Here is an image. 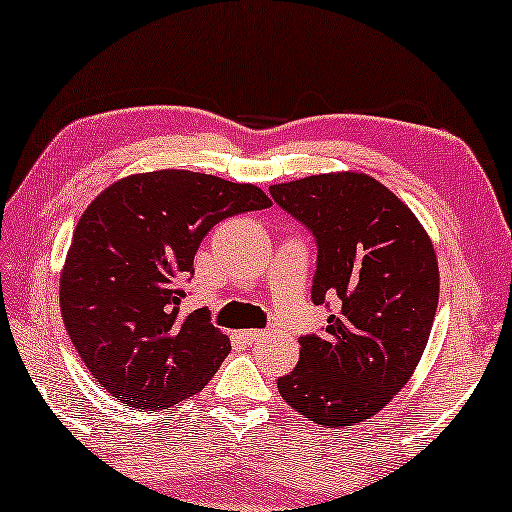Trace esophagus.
<instances>
[{
  "label": "esophagus",
  "instance_id": "1",
  "mask_svg": "<svg viewBox=\"0 0 512 512\" xmlns=\"http://www.w3.org/2000/svg\"><path fill=\"white\" fill-rule=\"evenodd\" d=\"M263 335H265V331H258V328H244V331H237V338H240L242 342H247V345L261 340Z\"/></svg>",
  "mask_w": 512,
  "mask_h": 512
}]
</instances>
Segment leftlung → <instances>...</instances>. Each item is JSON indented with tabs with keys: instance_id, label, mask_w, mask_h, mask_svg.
<instances>
[{
	"instance_id": "obj_1",
	"label": "left lung",
	"mask_w": 512,
	"mask_h": 512,
	"mask_svg": "<svg viewBox=\"0 0 512 512\" xmlns=\"http://www.w3.org/2000/svg\"><path fill=\"white\" fill-rule=\"evenodd\" d=\"M270 195L317 240L312 303H333L324 335L298 340L279 394L326 429L366 422L405 387L429 342L436 251L410 207L368 174H314Z\"/></svg>"
}]
</instances>
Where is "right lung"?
<instances>
[{"mask_svg":"<svg viewBox=\"0 0 512 512\" xmlns=\"http://www.w3.org/2000/svg\"><path fill=\"white\" fill-rule=\"evenodd\" d=\"M272 202L214 174H130L97 195L74 228L60 312L97 384L139 410L198 394L230 354L209 312L179 314L200 242L228 216Z\"/></svg>","mask_w":512,"mask_h":512,"instance_id":"right-lung-1","label":"right lung"}]
</instances>
